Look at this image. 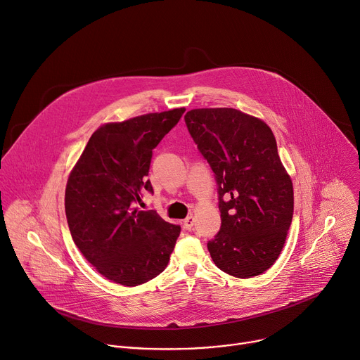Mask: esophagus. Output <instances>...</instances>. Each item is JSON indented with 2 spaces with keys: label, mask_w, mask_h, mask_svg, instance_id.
Here are the masks:
<instances>
[{
  "label": "esophagus",
  "mask_w": 360,
  "mask_h": 360,
  "mask_svg": "<svg viewBox=\"0 0 360 360\" xmlns=\"http://www.w3.org/2000/svg\"><path fill=\"white\" fill-rule=\"evenodd\" d=\"M183 226L186 231H191L193 226H195V217H193L191 214L187 216L184 220H183Z\"/></svg>",
  "instance_id": "1"
}]
</instances>
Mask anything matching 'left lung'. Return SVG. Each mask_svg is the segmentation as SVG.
I'll return each mask as SVG.
<instances>
[{
	"label": "left lung",
	"instance_id": "left-lung-1",
	"mask_svg": "<svg viewBox=\"0 0 360 360\" xmlns=\"http://www.w3.org/2000/svg\"><path fill=\"white\" fill-rule=\"evenodd\" d=\"M217 184L222 225L207 250L236 278L266 271L281 254L294 212V191L275 136L261 120L233 108L193 109L184 115Z\"/></svg>",
	"mask_w": 360,
	"mask_h": 360
}]
</instances>
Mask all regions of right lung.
<instances>
[{
	"mask_svg": "<svg viewBox=\"0 0 360 360\" xmlns=\"http://www.w3.org/2000/svg\"><path fill=\"white\" fill-rule=\"evenodd\" d=\"M184 108L98 128L68 180L65 209L73 242L108 280L135 287L161 274L180 226L154 210H138L153 150L177 125Z\"/></svg>",
	"mask_w": 360,
	"mask_h": 360,
	"instance_id": "add662e5",
	"label": "right lung"
}]
</instances>
